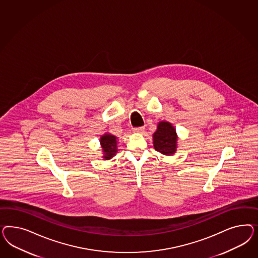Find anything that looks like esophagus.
<instances>
[{
    "mask_svg": "<svg viewBox=\"0 0 258 258\" xmlns=\"http://www.w3.org/2000/svg\"><path fill=\"white\" fill-rule=\"evenodd\" d=\"M133 132L134 133H142L145 131V127L144 126H138V127H133Z\"/></svg>",
    "mask_w": 258,
    "mask_h": 258,
    "instance_id": "obj_1",
    "label": "esophagus"
}]
</instances>
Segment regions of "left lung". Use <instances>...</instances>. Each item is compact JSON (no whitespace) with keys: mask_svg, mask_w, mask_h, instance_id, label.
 Returning <instances> with one entry per match:
<instances>
[{"mask_svg":"<svg viewBox=\"0 0 258 258\" xmlns=\"http://www.w3.org/2000/svg\"><path fill=\"white\" fill-rule=\"evenodd\" d=\"M177 135L171 124L161 122L156 132L153 134L154 149L164 155H171L176 150Z\"/></svg>","mask_w":258,"mask_h":258,"instance_id":"obj_1","label":"left lung"}]
</instances>
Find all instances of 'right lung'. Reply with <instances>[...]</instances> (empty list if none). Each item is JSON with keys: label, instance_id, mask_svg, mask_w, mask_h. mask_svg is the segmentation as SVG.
I'll return each instance as SVG.
<instances>
[{"label": "right lung", "instance_id": "obj_1", "mask_svg": "<svg viewBox=\"0 0 258 258\" xmlns=\"http://www.w3.org/2000/svg\"><path fill=\"white\" fill-rule=\"evenodd\" d=\"M101 146L104 150V158L109 160L116 153V138L113 135L106 134L101 137Z\"/></svg>", "mask_w": 258, "mask_h": 258}]
</instances>
